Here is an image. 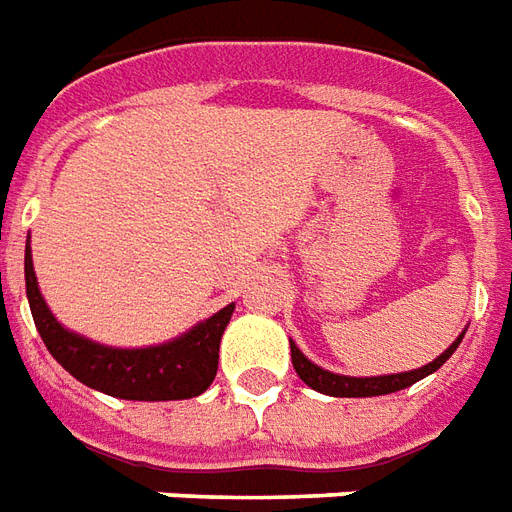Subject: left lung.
Returning a JSON list of instances; mask_svg holds the SVG:
<instances>
[{
    "label": "left lung",
    "instance_id": "8db88e82",
    "mask_svg": "<svg viewBox=\"0 0 512 512\" xmlns=\"http://www.w3.org/2000/svg\"><path fill=\"white\" fill-rule=\"evenodd\" d=\"M464 333H461L456 342L450 344L442 355H437L434 361L426 363V366H420L415 372L380 374V377H344V374L325 372L317 363L309 361L293 342H290V355H293V366L295 372H298V377L317 393H325V396H342V399H363V396H385V393L404 391V388H410V385H415V382L423 380V377L434 374L439 366L456 352V347L461 344V339H464Z\"/></svg>",
    "mask_w": 512,
    "mask_h": 512
}]
</instances>
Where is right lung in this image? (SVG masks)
Masks as SVG:
<instances>
[{"instance_id":"obj_1","label":"right lung","mask_w":512,"mask_h":512,"mask_svg":"<svg viewBox=\"0 0 512 512\" xmlns=\"http://www.w3.org/2000/svg\"><path fill=\"white\" fill-rule=\"evenodd\" d=\"M24 276L34 325L43 336L48 352L75 380H81L94 391L130 401H176L200 396L217 377L219 342L236 304H227L225 309L211 314L192 331L181 333L173 342L140 347V350H119V347L92 342L81 333L67 331L51 314L37 287L29 241H26Z\"/></svg>"}]
</instances>
